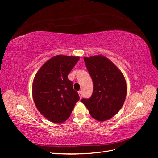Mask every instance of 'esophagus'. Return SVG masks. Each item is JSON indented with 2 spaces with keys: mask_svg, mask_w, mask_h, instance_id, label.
<instances>
[{
  "mask_svg": "<svg viewBox=\"0 0 158 158\" xmlns=\"http://www.w3.org/2000/svg\"><path fill=\"white\" fill-rule=\"evenodd\" d=\"M78 94H79V96H80V98L81 99L82 97V91H79L78 92Z\"/></svg>",
  "mask_w": 158,
  "mask_h": 158,
  "instance_id": "34e87169",
  "label": "esophagus"
}]
</instances>
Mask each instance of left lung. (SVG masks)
Instances as JSON below:
<instances>
[{"instance_id":"obj_1","label":"left lung","mask_w":158,"mask_h":158,"mask_svg":"<svg viewBox=\"0 0 158 158\" xmlns=\"http://www.w3.org/2000/svg\"><path fill=\"white\" fill-rule=\"evenodd\" d=\"M94 84L89 99L81 100L94 118L104 121L116 114L125 102L127 84L123 74L111 60L102 55L84 57Z\"/></svg>"}]
</instances>
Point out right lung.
<instances>
[{"instance_id":"right-lung-1","label":"right lung","mask_w":158,"mask_h":158,"mask_svg":"<svg viewBox=\"0 0 158 158\" xmlns=\"http://www.w3.org/2000/svg\"><path fill=\"white\" fill-rule=\"evenodd\" d=\"M79 59L78 56L64 55L52 57L41 66L33 80L32 95L35 106L51 122L67 120L80 99L73 82L68 79Z\"/></svg>"}]
</instances>
